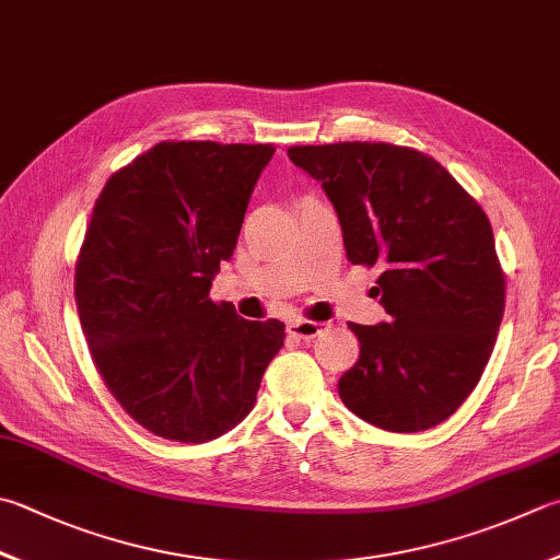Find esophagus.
Returning a JSON list of instances; mask_svg holds the SVG:
<instances>
[{"instance_id": "1", "label": "esophagus", "mask_w": 560, "mask_h": 560, "mask_svg": "<svg viewBox=\"0 0 560 560\" xmlns=\"http://www.w3.org/2000/svg\"><path fill=\"white\" fill-rule=\"evenodd\" d=\"M322 329H324V324L312 322V319H294L288 326L290 336H294V339H302V341H312L314 336L322 334Z\"/></svg>"}]
</instances>
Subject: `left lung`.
Here are the masks:
<instances>
[{
	"label": "left lung",
	"mask_w": 560,
	"mask_h": 560,
	"mask_svg": "<svg viewBox=\"0 0 560 560\" xmlns=\"http://www.w3.org/2000/svg\"><path fill=\"white\" fill-rule=\"evenodd\" d=\"M288 155L329 195L348 260L383 270L375 290L389 316L351 324L361 355L339 397L399 434L441 424L476 389L498 341L504 272L488 214L444 165L407 145H290Z\"/></svg>",
	"instance_id": "left-lung-1"
}]
</instances>
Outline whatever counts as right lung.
Returning <instances> with one entry per match:
<instances>
[{
    "label": "right lung",
    "mask_w": 560,
    "mask_h": 560,
    "mask_svg": "<svg viewBox=\"0 0 560 560\" xmlns=\"http://www.w3.org/2000/svg\"><path fill=\"white\" fill-rule=\"evenodd\" d=\"M272 143L161 141L112 173L75 262L94 368L151 434L202 444L236 427L284 341L209 298Z\"/></svg>",
    "instance_id": "obj_1"
}]
</instances>
